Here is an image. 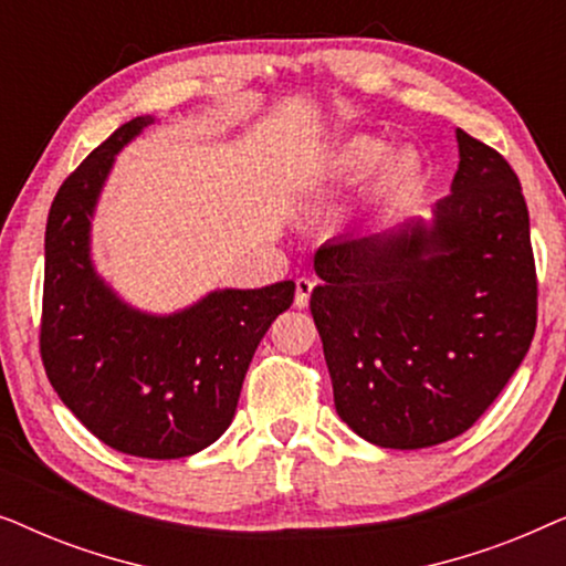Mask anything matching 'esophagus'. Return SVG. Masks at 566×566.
I'll return each mask as SVG.
<instances>
[{"label":"esophagus","mask_w":566,"mask_h":566,"mask_svg":"<svg viewBox=\"0 0 566 566\" xmlns=\"http://www.w3.org/2000/svg\"><path fill=\"white\" fill-rule=\"evenodd\" d=\"M312 291H314V281L312 277H298L296 281V306L298 308H304V306H308V296H312Z\"/></svg>","instance_id":"34e87169"}]
</instances>
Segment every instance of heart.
<instances>
[{
	"label": "heart",
	"instance_id": "obj_1",
	"mask_svg": "<svg viewBox=\"0 0 566 566\" xmlns=\"http://www.w3.org/2000/svg\"><path fill=\"white\" fill-rule=\"evenodd\" d=\"M386 151H389L386 138L376 134H355L335 146L324 169H327L329 177H337V180H355V177L368 175L381 161V167L376 169L370 192H374L376 200H397L420 185L422 161L409 149L394 151L384 160Z\"/></svg>",
	"mask_w": 566,
	"mask_h": 566
}]
</instances>
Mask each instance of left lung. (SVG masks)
<instances>
[{
	"label": "left lung",
	"mask_w": 566,
	"mask_h": 566,
	"mask_svg": "<svg viewBox=\"0 0 566 566\" xmlns=\"http://www.w3.org/2000/svg\"><path fill=\"white\" fill-rule=\"evenodd\" d=\"M459 169L432 221L322 244L312 316L335 409L368 443L415 451L467 432L536 332V262L521 180L455 130Z\"/></svg>",
	"instance_id": "8db88e82"
}]
</instances>
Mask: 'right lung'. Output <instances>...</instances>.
Listing matches in <instances>:
<instances>
[{"instance_id": "add662e5", "label": "right lung", "mask_w": 566, "mask_h": 566, "mask_svg": "<svg viewBox=\"0 0 566 566\" xmlns=\"http://www.w3.org/2000/svg\"><path fill=\"white\" fill-rule=\"evenodd\" d=\"M154 123L105 138L53 198L45 223L41 358L61 401L92 436L138 459H185L234 420L244 374L296 283L211 291L182 312L128 306L90 254V229L115 154Z\"/></svg>"}]
</instances>
